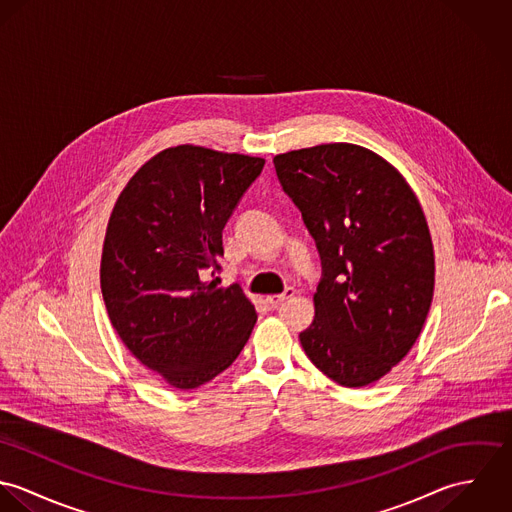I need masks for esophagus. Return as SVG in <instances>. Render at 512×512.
<instances>
[{
	"instance_id": "34e87169",
	"label": "esophagus",
	"mask_w": 512,
	"mask_h": 512,
	"mask_svg": "<svg viewBox=\"0 0 512 512\" xmlns=\"http://www.w3.org/2000/svg\"><path fill=\"white\" fill-rule=\"evenodd\" d=\"M295 290L293 288H286V292L284 293H274V295H266V301L272 305V307H276V305H280L282 301H286L288 297H292Z\"/></svg>"
}]
</instances>
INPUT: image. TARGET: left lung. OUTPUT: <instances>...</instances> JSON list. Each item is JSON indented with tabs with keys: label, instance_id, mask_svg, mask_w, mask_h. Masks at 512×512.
Instances as JSON below:
<instances>
[{
	"label": "left lung",
	"instance_id": "1",
	"mask_svg": "<svg viewBox=\"0 0 512 512\" xmlns=\"http://www.w3.org/2000/svg\"><path fill=\"white\" fill-rule=\"evenodd\" d=\"M274 165L323 266L301 347L337 384L368 386L410 353L432 305L436 264L422 205L402 173L363 146L293 149Z\"/></svg>",
	"mask_w": 512,
	"mask_h": 512
}]
</instances>
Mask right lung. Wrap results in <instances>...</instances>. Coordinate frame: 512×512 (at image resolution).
I'll return each mask as SVG.
<instances>
[{
    "label": "right lung",
    "instance_id": "obj_1",
    "mask_svg": "<svg viewBox=\"0 0 512 512\" xmlns=\"http://www.w3.org/2000/svg\"><path fill=\"white\" fill-rule=\"evenodd\" d=\"M264 163L167 147L134 173L112 209L100 260L108 317L130 353L173 388L213 380L254 329L258 315L242 290L203 276L219 270L222 228Z\"/></svg>",
    "mask_w": 512,
    "mask_h": 512
}]
</instances>
